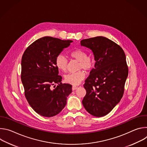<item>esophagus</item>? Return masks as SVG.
I'll use <instances>...</instances> for the list:
<instances>
[{"label":"esophagus","instance_id":"obj_1","mask_svg":"<svg viewBox=\"0 0 147 147\" xmlns=\"http://www.w3.org/2000/svg\"><path fill=\"white\" fill-rule=\"evenodd\" d=\"M78 88V87L77 86H73V87H72V90L74 91V90H76V89H77Z\"/></svg>","mask_w":147,"mask_h":147}]
</instances>
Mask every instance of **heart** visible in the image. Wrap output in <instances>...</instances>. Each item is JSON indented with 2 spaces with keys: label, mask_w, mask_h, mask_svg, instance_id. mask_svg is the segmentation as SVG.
I'll list each match as a JSON object with an SVG mask.
<instances>
[{
  "label": "heart",
  "mask_w": 147,
  "mask_h": 147,
  "mask_svg": "<svg viewBox=\"0 0 147 147\" xmlns=\"http://www.w3.org/2000/svg\"><path fill=\"white\" fill-rule=\"evenodd\" d=\"M70 56L71 57L75 59L77 61H80L79 68H82L85 70H91L94 65V60L88 57L87 53L81 49H76L71 52ZM67 59L63 55H59L57 56L55 63L57 69L61 71H66L67 66ZM86 74L83 71H78L75 73H71L65 76V81L70 84L77 86L81 82L82 80L84 79Z\"/></svg>",
  "instance_id": "heart-1"
}]
</instances>
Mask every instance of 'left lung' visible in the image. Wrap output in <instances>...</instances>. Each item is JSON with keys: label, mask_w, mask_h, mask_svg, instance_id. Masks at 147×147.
Returning <instances> with one entry per match:
<instances>
[{"label": "left lung", "mask_w": 147, "mask_h": 147, "mask_svg": "<svg viewBox=\"0 0 147 147\" xmlns=\"http://www.w3.org/2000/svg\"><path fill=\"white\" fill-rule=\"evenodd\" d=\"M82 47L91 49L96 61L86 80V95L82 101L91 115L102 117L108 114L120 101L129 70L123 49L103 36L82 39Z\"/></svg>", "instance_id": "left-lung-1"}]
</instances>
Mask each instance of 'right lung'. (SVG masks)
<instances>
[{
	"label": "right lung",
	"instance_id": "right-lung-1",
	"mask_svg": "<svg viewBox=\"0 0 147 147\" xmlns=\"http://www.w3.org/2000/svg\"><path fill=\"white\" fill-rule=\"evenodd\" d=\"M73 42L45 36L36 40L25 51L22 59L21 78L26 98L38 114L51 117L59 114L67 103L72 86L62 84L55 60ZM55 83L58 86H52Z\"/></svg>",
	"mask_w": 147,
	"mask_h": 147
}]
</instances>
